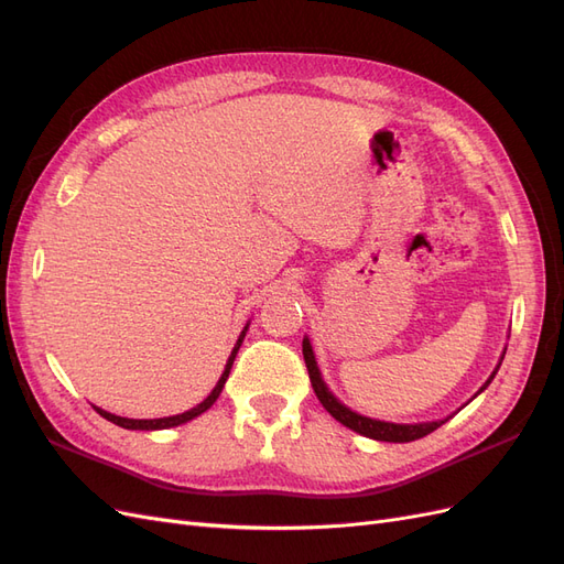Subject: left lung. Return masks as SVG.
<instances>
[{"mask_svg": "<svg viewBox=\"0 0 564 564\" xmlns=\"http://www.w3.org/2000/svg\"><path fill=\"white\" fill-rule=\"evenodd\" d=\"M303 360H305V367H308L311 383H313V390H315L317 400L322 402V406L327 409V412H329L336 421L348 425V429L355 431V433L373 437V440H381V442H412V440H419V437H423V435H429V433L437 431L440 425L447 421V419H445V421H431V423L404 425V423L373 421V419L355 414V412H350V409H348L346 404H340V402L332 395L329 388L324 386V381H322V377H319V371H317V365H315V355H313V348H311V340H308V338H303ZM499 367H501V362H499ZM499 367L494 369V373L499 371ZM494 373H491L489 381H487L480 390H485V388L491 383Z\"/></svg>", "mask_w": 564, "mask_h": 564, "instance_id": "left-lung-1", "label": "left lung"}]
</instances>
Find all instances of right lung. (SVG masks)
<instances>
[{"label": "right lung", "mask_w": 564, "mask_h": 564, "mask_svg": "<svg viewBox=\"0 0 564 564\" xmlns=\"http://www.w3.org/2000/svg\"><path fill=\"white\" fill-rule=\"evenodd\" d=\"M245 334H247V327H245V332L240 334V338H237V346L232 348V352H230V357H228L226 371L220 373V379H218L216 388L212 390V395H209L207 400H204V402H199L197 406H193L191 412H183V414H176V416H164V419H122V416H115V414H110V412H104V409H98V406H94V409H96V412H98L100 416H104V419L112 421L115 425H122V429H129V431H160V429H174V425H181V423H185V421H191V419L199 416L202 412H207V409L218 400L220 390H224V386H226V381H228V373H230V367H232V362H235V355H237V350H240V346H242Z\"/></svg>", "instance_id": "add662e5"}]
</instances>
